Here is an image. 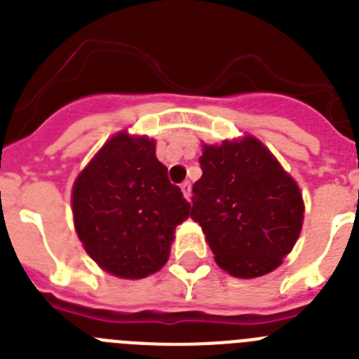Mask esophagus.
I'll use <instances>...</instances> for the list:
<instances>
[{
  "mask_svg": "<svg viewBox=\"0 0 359 359\" xmlns=\"http://www.w3.org/2000/svg\"><path fill=\"white\" fill-rule=\"evenodd\" d=\"M192 185H190V182H183L182 183V192L183 196H185V199H190V194H192Z\"/></svg>",
  "mask_w": 359,
  "mask_h": 359,
  "instance_id": "1",
  "label": "esophagus"
}]
</instances>
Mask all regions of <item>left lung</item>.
I'll return each instance as SVG.
<instances>
[{"mask_svg": "<svg viewBox=\"0 0 359 359\" xmlns=\"http://www.w3.org/2000/svg\"><path fill=\"white\" fill-rule=\"evenodd\" d=\"M203 176L192 187L190 217L215 262L237 278L273 271L293 250L304 201L293 177L255 136L203 145Z\"/></svg>", "mask_w": 359, "mask_h": 359, "instance_id": "8db88e82", "label": "left lung"}]
</instances>
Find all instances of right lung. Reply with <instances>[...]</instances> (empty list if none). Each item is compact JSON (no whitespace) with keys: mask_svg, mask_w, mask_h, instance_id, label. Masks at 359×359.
Masks as SVG:
<instances>
[{"mask_svg":"<svg viewBox=\"0 0 359 359\" xmlns=\"http://www.w3.org/2000/svg\"><path fill=\"white\" fill-rule=\"evenodd\" d=\"M73 223L88 255L120 278L156 273L190 203L156 158V142L120 131L86 165L72 192Z\"/></svg>","mask_w":359,"mask_h":359,"instance_id":"obj_1","label":"right lung"}]
</instances>
